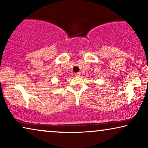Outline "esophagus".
<instances>
[{
  "mask_svg": "<svg viewBox=\"0 0 148 148\" xmlns=\"http://www.w3.org/2000/svg\"><path fill=\"white\" fill-rule=\"evenodd\" d=\"M75 75L76 77H79L81 75V73H79V72L76 73L75 74Z\"/></svg>",
  "mask_w": 148,
  "mask_h": 148,
  "instance_id": "1",
  "label": "esophagus"
}]
</instances>
